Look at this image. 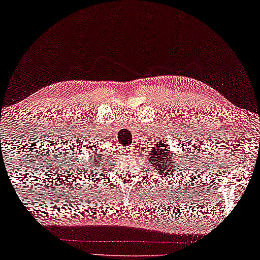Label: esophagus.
<instances>
[{
	"mask_svg": "<svg viewBox=\"0 0 260 260\" xmlns=\"http://www.w3.org/2000/svg\"><path fill=\"white\" fill-rule=\"evenodd\" d=\"M125 151H127V152H128V153H132L134 151V149H133V146H129V148L125 149Z\"/></svg>",
	"mask_w": 260,
	"mask_h": 260,
	"instance_id": "obj_1",
	"label": "esophagus"
}]
</instances>
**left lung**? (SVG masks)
<instances>
[{
  "label": "left lung",
  "instance_id": "8db88e82",
  "mask_svg": "<svg viewBox=\"0 0 260 260\" xmlns=\"http://www.w3.org/2000/svg\"><path fill=\"white\" fill-rule=\"evenodd\" d=\"M152 146L153 149L150 151L148 157L151 168H154V171L159 173V175H164L161 176L164 178H169V176L173 177L174 174L178 172V160L174 162V157H171L172 151L169 150L166 141L159 139Z\"/></svg>",
  "mask_w": 260,
  "mask_h": 260
}]
</instances>
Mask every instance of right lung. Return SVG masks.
<instances>
[{
  "mask_svg": "<svg viewBox=\"0 0 260 260\" xmlns=\"http://www.w3.org/2000/svg\"><path fill=\"white\" fill-rule=\"evenodd\" d=\"M89 157H91V159H89V166H88V169H93V172L94 173H98L96 172V169H99L100 167H102V166H105V162H108V160L106 161V157H102V155H100L99 154V152H98V150H95V151H93V152L89 154ZM93 159V161L92 162L91 160ZM88 172H92V171H88ZM92 174V173H91ZM92 176H94V174H92Z\"/></svg>",
  "mask_w": 260,
  "mask_h": 260,
  "instance_id": "add662e5",
  "label": "right lung"
}]
</instances>
